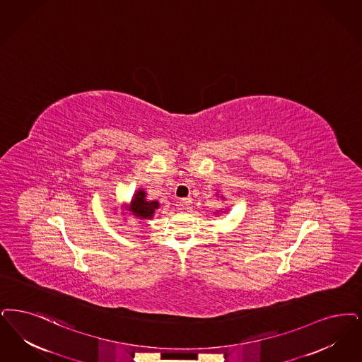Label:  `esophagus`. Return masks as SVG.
<instances>
[{"label":"esophagus","instance_id":"obj_1","mask_svg":"<svg viewBox=\"0 0 362 362\" xmlns=\"http://www.w3.org/2000/svg\"><path fill=\"white\" fill-rule=\"evenodd\" d=\"M180 206L183 207V210L189 211V210L192 209V201H191L189 198H185V199H182V201H180Z\"/></svg>","mask_w":362,"mask_h":362}]
</instances>
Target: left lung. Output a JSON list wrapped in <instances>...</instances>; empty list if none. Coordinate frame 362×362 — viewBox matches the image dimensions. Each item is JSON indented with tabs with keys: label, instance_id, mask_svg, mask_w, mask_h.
<instances>
[{
	"label": "left lung",
	"instance_id": "left-lung-1",
	"mask_svg": "<svg viewBox=\"0 0 362 362\" xmlns=\"http://www.w3.org/2000/svg\"><path fill=\"white\" fill-rule=\"evenodd\" d=\"M216 197H217V198H221V199H222V201H223V199H225V197H223V195H222V194H216ZM219 211H221V210H217V211H216V213H214V214H216V216H217V214H219ZM222 213H226V211H222Z\"/></svg>",
	"mask_w": 362,
	"mask_h": 362
}]
</instances>
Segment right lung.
Listing matches in <instances>:
<instances>
[{
	"label": "right lung",
	"instance_id": "right-lung-1",
	"mask_svg": "<svg viewBox=\"0 0 362 362\" xmlns=\"http://www.w3.org/2000/svg\"><path fill=\"white\" fill-rule=\"evenodd\" d=\"M160 203L158 201H148L144 188H139L134 191L129 203L121 204V214L128 217L137 218L141 222L152 219L159 210ZM116 210V209H115Z\"/></svg>",
	"mask_w": 362,
	"mask_h": 362
}]
</instances>
